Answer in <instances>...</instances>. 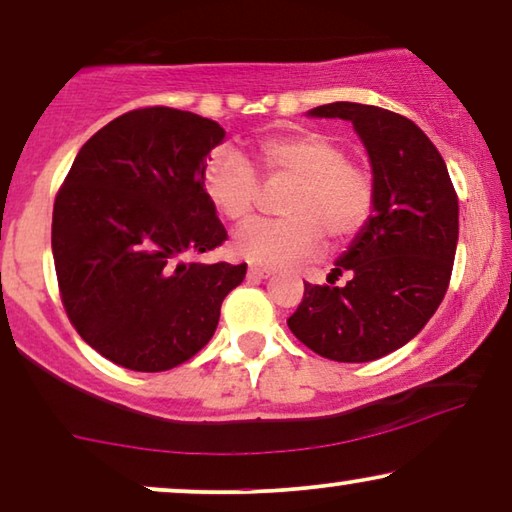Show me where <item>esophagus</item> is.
<instances>
[{
    "label": "esophagus",
    "mask_w": 512,
    "mask_h": 512,
    "mask_svg": "<svg viewBox=\"0 0 512 512\" xmlns=\"http://www.w3.org/2000/svg\"><path fill=\"white\" fill-rule=\"evenodd\" d=\"M247 275H249V279H268V277L272 275V270H268V268H256V265H251Z\"/></svg>",
    "instance_id": "obj_1"
}]
</instances>
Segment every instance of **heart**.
Instances as JSON below:
<instances>
[{
	"label": "heart",
	"instance_id": "obj_1",
	"mask_svg": "<svg viewBox=\"0 0 512 512\" xmlns=\"http://www.w3.org/2000/svg\"><path fill=\"white\" fill-rule=\"evenodd\" d=\"M256 160L268 186H291L282 212L289 219L251 221L233 237V251L258 268L317 258L326 235L347 242L359 235L375 207L373 177L349 163L333 139L312 130L263 139ZM207 198L223 219H249L263 195V184L235 149L221 146L209 153L202 172Z\"/></svg>",
	"mask_w": 512,
	"mask_h": 512
}]
</instances>
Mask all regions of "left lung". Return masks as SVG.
<instances>
[{
  "label": "left lung",
  "mask_w": 512,
  "mask_h": 512,
  "mask_svg": "<svg viewBox=\"0 0 512 512\" xmlns=\"http://www.w3.org/2000/svg\"><path fill=\"white\" fill-rule=\"evenodd\" d=\"M342 118L366 146L375 184L373 214L335 261L345 286L305 284L289 324L296 338L331 361L382 359L415 338L450 286L459 240V200L436 146L410 118L356 102L310 109Z\"/></svg>",
  "instance_id": "8db88e82"
}]
</instances>
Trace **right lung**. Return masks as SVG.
Segmentation results:
<instances>
[{
	"label": "right lung",
	"mask_w": 512,
	"mask_h": 512,
	"mask_svg": "<svg viewBox=\"0 0 512 512\" xmlns=\"http://www.w3.org/2000/svg\"><path fill=\"white\" fill-rule=\"evenodd\" d=\"M226 139L216 121L135 109L76 153L53 207V261L67 317L104 359L139 373L184 363L212 340L247 263H188L228 233L202 172Z\"/></svg>",
	"instance_id": "1"
}]
</instances>
